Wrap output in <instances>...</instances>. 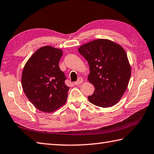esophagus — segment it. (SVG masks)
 <instances>
[{"label":"esophagus","instance_id":"esophagus-1","mask_svg":"<svg viewBox=\"0 0 154 154\" xmlns=\"http://www.w3.org/2000/svg\"><path fill=\"white\" fill-rule=\"evenodd\" d=\"M83 82V78H82V77H79V79H78V80L77 81V82H74V84H75V85H80V84H82V83Z\"/></svg>","mask_w":154,"mask_h":154}]
</instances>
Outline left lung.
Wrapping results in <instances>:
<instances>
[{
    "label": "left lung",
    "instance_id": "left-lung-1",
    "mask_svg": "<svg viewBox=\"0 0 154 154\" xmlns=\"http://www.w3.org/2000/svg\"><path fill=\"white\" fill-rule=\"evenodd\" d=\"M78 51L88 62V81L95 87L89 101L103 108L115 105L127 89L131 74L123 48L110 40L97 39L81 46Z\"/></svg>",
    "mask_w": 154,
    "mask_h": 154
}]
</instances>
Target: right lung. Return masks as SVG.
<instances>
[{"label":"right lung","instance_id":"obj_1","mask_svg":"<svg viewBox=\"0 0 154 154\" xmlns=\"http://www.w3.org/2000/svg\"><path fill=\"white\" fill-rule=\"evenodd\" d=\"M63 50L46 46L38 49L27 61L22 72L21 85L33 106L50 113L66 103L69 87L58 65Z\"/></svg>","mask_w":154,"mask_h":154}]
</instances>
